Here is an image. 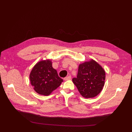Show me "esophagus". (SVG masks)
<instances>
[{
	"label": "esophagus",
	"instance_id": "1",
	"mask_svg": "<svg viewBox=\"0 0 132 132\" xmlns=\"http://www.w3.org/2000/svg\"><path fill=\"white\" fill-rule=\"evenodd\" d=\"M71 77L70 76V75H69L68 77H65V78H64V80H70V79H71Z\"/></svg>",
	"mask_w": 132,
	"mask_h": 132
}]
</instances>
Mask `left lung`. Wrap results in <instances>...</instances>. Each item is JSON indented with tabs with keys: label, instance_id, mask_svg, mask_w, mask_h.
Wrapping results in <instances>:
<instances>
[{
	"label": "left lung",
	"instance_id": "obj_1",
	"mask_svg": "<svg viewBox=\"0 0 132 132\" xmlns=\"http://www.w3.org/2000/svg\"><path fill=\"white\" fill-rule=\"evenodd\" d=\"M105 79V72L95 60L80 63L77 78L72 79L82 96L85 98L96 96L102 91Z\"/></svg>",
	"mask_w": 132,
	"mask_h": 132
}]
</instances>
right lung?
Masks as SVG:
<instances>
[{
	"label": "right lung",
	"mask_w": 132,
	"mask_h": 132,
	"mask_svg": "<svg viewBox=\"0 0 132 132\" xmlns=\"http://www.w3.org/2000/svg\"><path fill=\"white\" fill-rule=\"evenodd\" d=\"M29 79L35 91L44 96L49 95L63 82L52 67L50 60H42L36 63L30 72Z\"/></svg>",
	"instance_id": "1"
}]
</instances>
